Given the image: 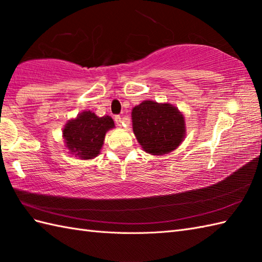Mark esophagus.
<instances>
[{
	"label": "esophagus",
	"instance_id": "esophagus-1",
	"mask_svg": "<svg viewBox=\"0 0 262 262\" xmlns=\"http://www.w3.org/2000/svg\"><path fill=\"white\" fill-rule=\"evenodd\" d=\"M115 122L117 126H121L122 125V118L120 116H115Z\"/></svg>",
	"mask_w": 262,
	"mask_h": 262
}]
</instances>
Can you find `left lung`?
<instances>
[{
	"label": "left lung",
	"mask_w": 262,
	"mask_h": 262,
	"mask_svg": "<svg viewBox=\"0 0 262 262\" xmlns=\"http://www.w3.org/2000/svg\"><path fill=\"white\" fill-rule=\"evenodd\" d=\"M132 122L137 142L148 154H168L185 140V116L169 102L145 100L133 108Z\"/></svg>",
	"instance_id": "obj_1"
}]
</instances>
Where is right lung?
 <instances>
[{
  "label": "right lung",
  "instance_id": "obj_1",
  "mask_svg": "<svg viewBox=\"0 0 262 262\" xmlns=\"http://www.w3.org/2000/svg\"><path fill=\"white\" fill-rule=\"evenodd\" d=\"M115 128L110 116L99 117L92 111H83L70 119L63 128L65 147L81 160H92L101 151L105 133Z\"/></svg>",
  "mask_w": 262,
  "mask_h": 262
}]
</instances>
